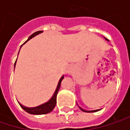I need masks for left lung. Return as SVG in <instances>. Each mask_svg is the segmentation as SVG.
Here are the masks:
<instances>
[{
  "instance_id": "8db88e82",
  "label": "left lung",
  "mask_w": 130,
  "mask_h": 130,
  "mask_svg": "<svg viewBox=\"0 0 130 130\" xmlns=\"http://www.w3.org/2000/svg\"><path fill=\"white\" fill-rule=\"evenodd\" d=\"M104 38H105V39H106V40H108V39H106V38H105V37H104ZM77 106H78V107L79 108V109H80L81 111H84V112H87V113L96 112V111H99V110H101V109H97V110H93V111H87V110H85V109H83V108L80 107V106H79V105H78V104H77Z\"/></svg>"
}]
</instances>
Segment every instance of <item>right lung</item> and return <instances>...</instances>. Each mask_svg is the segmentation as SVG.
<instances>
[{
    "label": "right lung",
    "instance_id": "1",
    "mask_svg": "<svg viewBox=\"0 0 130 130\" xmlns=\"http://www.w3.org/2000/svg\"><path fill=\"white\" fill-rule=\"evenodd\" d=\"M42 32H43V31H38V32H35V33H33L32 35H31L29 37V38L27 39V40L25 43H27L28 40H29L30 39H32V38H34L35 36H36V35H39V34H40V33ZM24 44H23V45H24ZM22 46H21V47H22ZM19 51H20V50H19ZM19 53H18V55H19ZM17 60H16L15 63H14V69L16 67ZM63 78H64V76H63V75L60 78V79H59L58 83L57 85V87H56V89L55 92L53 93V95H52V97L51 98V99L46 103H43V104H41V105H40V106H36V107L32 108L24 106H23L22 104H21L18 101L19 104L20 105V106L25 111H27V112L29 113H30V114L40 115V114H46V113L51 112L53 110V108L56 106V97H57L58 92V90H59V89H60L61 83V81H62Z\"/></svg>",
    "mask_w": 130,
    "mask_h": 130
}]
</instances>
